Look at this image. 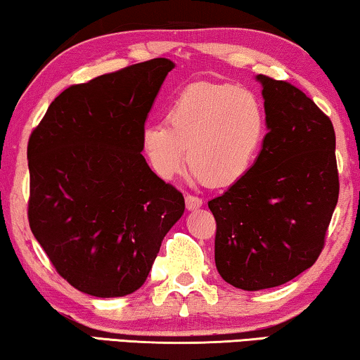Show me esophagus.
Masks as SVG:
<instances>
[{"instance_id":"1","label":"esophagus","mask_w":360,"mask_h":360,"mask_svg":"<svg viewBox=\"0 0 360 360\" xmlns=\"http://www.w3.org/2000/svg\"><path fill=\"white\" fill-rule=\"evenodd\" d=\"M186 207L187 210H197L202 207V199L197 195H186Z\"/></svg>"}]
</instances>
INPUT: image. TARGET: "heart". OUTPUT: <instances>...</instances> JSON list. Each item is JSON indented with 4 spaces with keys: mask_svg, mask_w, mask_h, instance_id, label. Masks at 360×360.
<instances>
[{
    "mask_svg": "<svg viewBox=\"0 0 360 360\" xmlns=\"http://www.w3.org/2000/svg\"><path fill=\"white\" fill-rule=\"evenodd\" d=\"M168 125H146L141 151L161 179L179 173L210 186H229L251 169L266 136V112L250 89L233 84H195L174 101Z\"/></svg>",
    "mask_w": 360,
    "mask_h": 360,
    "instance_id": "b5f03b06",
    "label": "heart"
}]
</instances>
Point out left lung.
I'll list each match as a JSON object with an SVG mask.
<instances>
[{"label":"left lung","instance_id":"left-lung-1","mask_svg":"<svg viewBox=\"0 0 360 360\" xmlns=\"http://www.w3.org/2000/svg\"><path fill=\"white\" fill-rule=\"evenodd\" d=\"M256 79L267 127L261 151L241 179L209 202L217 271L250 292L282 285L315 264L339 195L330 117L290 83Z\"/></svg>","mask_w":360,"mask_h":360}]
</instances>
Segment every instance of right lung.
<instances>
[{
  "label": "right lung",
  "instance_id": "obj_1",
  "mask_svg": "<svg viewBox=\"0 0 360 360\" xmlns=\"http://www.w3.org/2000/svg\"><path fill=\"white\" fill-rule=\"evenodd\" d=\"M176 65L153 58L70 86L27 146L29 225L79 292L124 297L143 285L184 197L150 169L141 131Z\"/></svg>",
  "mask_w": 360,
  "mask_h": 360
}]
</instances>
